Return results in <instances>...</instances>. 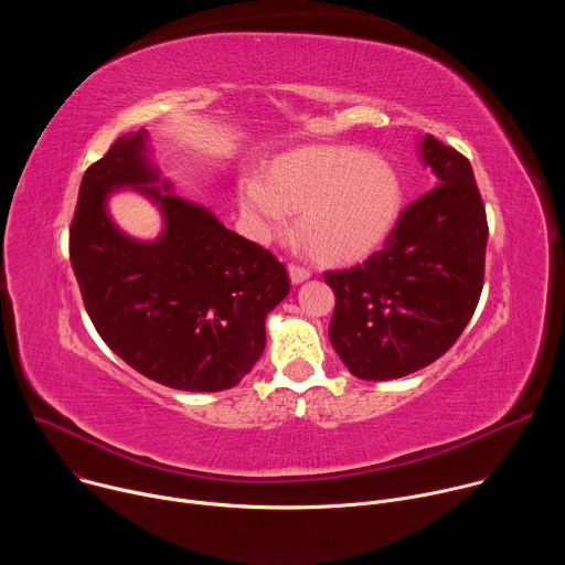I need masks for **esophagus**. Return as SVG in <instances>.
<instances>
[{
	"mask_svg": "<svg viewBox=\"0 0 565 565\" xmlns=\"http://www.w3.org/2000/svg\"><path fill=\"white\" fill-rule=\"evenodd\" d=\"M288 277H290V281L297 286V284H301V281H306V279L310 277V270L303 268V266L290 264V266H288Z\"/></svg>",
	"mask_w": 565,
	"mask_h": 565,
	"instance_id": "esophagus-1",
	"label": "esophagus"
}]
</instances>
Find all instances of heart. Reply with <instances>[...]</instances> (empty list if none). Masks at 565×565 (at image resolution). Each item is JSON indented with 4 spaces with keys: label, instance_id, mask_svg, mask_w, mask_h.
Segmentation results:
<instances>
[{
    "label": "heart",
    "instance_id": "obj_1",
    "mask_svg": "<svg viewBox=\"0 0 565 565\" xmlns=\"http://www.w3.org/2000/svg\"><path fill=\"white\" fill-rule=\"evenodd\" d=\"M402 181L391 160L349 145H315L279 156L268 183H238V207L264 236L299 212L306 246L321 259L358 262L375 253L402 212Z\"/></svg>",
    "mask_w": 565,
    "mask_h": 565
}]
</instances>
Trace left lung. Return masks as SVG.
<instances>
[{"mask_svg": "<svg viewBox=\"0 0 565 565\" xmlns=\"http://www.w3.org/2000/svg\"><path fill=\"white\" fill-rule=\"evenodd\" d=\"M418 151L436 188L402 212L380 253L324 275L335 292L331 344L360 380H395L436 362L482 290L488 218L469 160L429 134Z\"/></svg>", "mask_w": 565, "mask_h": 565, "instance_id": "8db88e82", "label": "left lung"}]
</instances>
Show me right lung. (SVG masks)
Here are the masks:
<instances>
[{
  "instance_id": "1",
  "label": "right lung",
  "mask_w": 565,
  "mask_h": 565,
  "mask_svg": "<svg viewBox=\"0 0 565 565\" xmlns=\"http://www.w3.org/2000/svg\"><path fill=\"white\" fill-rule=\"evenodd\" d=\"M131 189L160 212L136 239L108 212ZM71 266L105 344L145 377L179 391H225L266 349V317L290 290L284 264L227 230L160 177L147 129L120 136L79 183Z\"/></svg>"
}]
</instances>
